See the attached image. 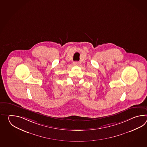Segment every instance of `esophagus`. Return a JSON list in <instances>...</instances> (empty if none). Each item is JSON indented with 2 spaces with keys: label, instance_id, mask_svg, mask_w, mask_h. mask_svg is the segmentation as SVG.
<instances>
[{
  "label": "esophagus",
  "instance_id": "obj_1",
  "mask_svg": "<svg viewBox=\"0 0 147 147\" xmlns=\"http://www.w3.org/2000/svg\"><path fill=\"white\" fill-rule=\"evenodd\" d=\"M74 65H75V66H77V65H79V63L78 62V61H75V62L74 63Z\"/></svg>",
  "mask_w": 147,
  "mask_h": 147
}]
</instances>
